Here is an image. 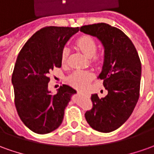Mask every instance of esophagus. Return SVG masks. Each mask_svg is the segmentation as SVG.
I'll return each instance as SVG.
<instances>
[{
  "instance_id": "obj_1",
  "label": "esophagus",
  "mask_w": 154,
  "mask_h": 154,
  "mask_svg": "<svg viewBox=\"0 0 154 154\" xmlns=\"http://www.w3.org/2000/svg\"><path fill=\"white\" fill-rule=\"evenodd\" d=\"M86 96H88V97H89V94H85Z\"/></svg>"
}]
</instances>
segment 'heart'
<instances>
[{"label": "heart", "instance_id": "obj_1", "mask_svg": "<svg viewBox=\"0 0 154 154\" xmlns=\"http://www.w3.org/2000/svg\"><path fill=\"white\" fill-rule=\"evenodd\" d=\"M77 46L81 50V51L88 58L94 56V59H97L98 56L95 55L97 51V44L94 38L90 35H82L76 40ZM69 55V51L67 48H64L61 54L60 59L62 64H66ZM94 75L89 72L84 71H76L72 74H71L68 77V82L71 85L79 88V89H85L88 88L89 82L93 79Z\"/></svg>", "mask_w": 154, "mask_h": 154}]
</instances>
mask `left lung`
<instances>
[{
	"instance_id": "1",
	"label": "left lung",
	"mask_w": 154,
	"mask_h": 154,
	"mask_svg": "<svg viewBox=\"0 0 154 154\" xmlns=\"http://www.w3.org/2000/svg\"><path fill=\"white\" fill-rule=\"evenodd\" d=\"M80 31L95 36L104 47V61L99 78L108 94H92L93 108L85 113L93 129L110 132L122 125L133 112L140 95L142 65L138 53L127 35L107 23L82 26Z\"/></svg>"
}]
</instances>
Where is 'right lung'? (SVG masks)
<instances>
[{
    "instance_id": "obj_1",
    "label": "right lung",
    "mask_w": 154,
    "mask_h": 154,
    "mask_svg": "<svg viewBox=\"0 0 154 154\" xmlns=\"http://www.w3.org/2000/svg\"><path fill=\"white\" fill-rule=\"evenodd\" d=\"M78 28L49 26L26 42L16 60L11 76L14 103L24 125L38 134L55 131L62 123L64 111L76 90L60 86L56 94L48 90L49 74L61 66L64 45Z\"/></svg>"
}]
</instances>
